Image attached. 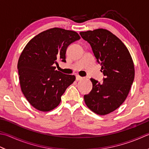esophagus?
<instances>
[{"label": "esophagus", "mask_w": 149, "mask_h": 149, "mask_svg": "<svg viewBox=\"0 0 149 149\" xmlns=\"http://www.w3.org/2000/svg\"><path fill=\"white\" fill-rule=\"evenodd\" d=\"M82 79H83V78L81 77L80 76H79V75L76 76V80H82Z\"/></svg>", "instance_id": "1"}]
</instances>
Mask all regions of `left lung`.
I'll return each instance as SVG.
<instances>
[{
    "label": "left lung",
    "instance_id": "8db88e82",
    "mask_svg": "<svg viewBox=\"0 0 149 149\" xmlns=\"http://www.w3.org/2000/svg\"><path fill=\"white\" fill-rule=\"evenodd\" d=\"M80 34L91 45L105 77L102 83L91 78L93 88L84 95V101L94 113L108 114L127 99L135 75L133 60L124 43L107 30H89Z\"/></svg>",
    "mask_w": 149,
    "mask_h": 149
}]
</instances>
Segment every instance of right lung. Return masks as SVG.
Returning <instances> with one entry per match:
<instances>
[{
    "label": "right lung",
    "mask_w": 149,
    "mask_h": 149,
    "mask_svg": "<svg viewBox=\"0 0 149 149\" xmlns=\"http://www.w3.org/2000/svg\"><path fill=\"white\" fill-rule=\"evenodd\" d=\"M74 31L53 28L33 38L22 50L17 69L22 93L36 109L49 111L61 102V97L75 80L74 75L56 70L60 60L66 62L70 44L80 40Z\"/></svg>",
    "instance_id": "add662e5"
}]
</instances>
